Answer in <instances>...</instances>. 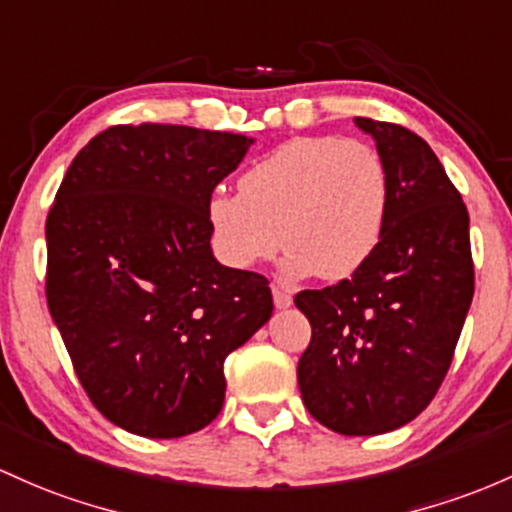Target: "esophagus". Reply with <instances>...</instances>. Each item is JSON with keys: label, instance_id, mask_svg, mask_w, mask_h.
<instances>
[{"label": "esophagus", "instance_id": "esophagus-1", "mask_svg": "<svg viewBox=\"0 0 512 512\" xmlns=\"http://www.w3.org/2000/svg\"><path fill=\"white\" fill-rule=\"evenodd\" d=\"M272 296H274V306H277V308H289L291 301H294L291 291L279 282L272 284Z\"/></svg>", "mask_w": 512, "mask_h": 512}]
</instances>
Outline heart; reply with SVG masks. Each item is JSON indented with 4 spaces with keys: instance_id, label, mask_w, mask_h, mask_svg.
<instances>
[{
    "instance_id": "b5f03b06",
    "label": "heart",
    "mask_w": 512,
    "mask_h": 512,
    "mask_svg": "<svg viewBox=\"0 0 512 512\" xmlns=\"http://www.w3.org/2000/svg\"><path fill=\"white\" fill-rule=\"evenodd\" d=\"M391 209V174L374 145L340 136L291 138L213 192L206 221L233 267L269 260L284 243L291 277L347 279L372 260Z\"/></svg>"
}]
</instances>
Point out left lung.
<instances>
[{"instance_id": "obj_1", "label": "left lung", "mask_w": 512, "mask_h": 512, "mask_svg": "<svg viewBox=\"0 0 512 512\" xmlns=\"http://www.w3.org/2000/svg\"><path fill=\"white\" fill-rule=\"evenodd\" d=\"M391 174L372 260L350 279L296 294L311 323L299 359L303 406L340 435L411 423L445 381L474 299L469 211L423 138L357 116Z\"/></svg>"}]
</instances>
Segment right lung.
I'll use <instances>...</instances> for the list:
<instances>
[{"mask_svg": "<svg viewBox=\"0 0 512 512\" xmlns=\"http://www.w3.org/2000/svg\"><path fill=\"white\" fill-rule=\"evenodd\" d=\"M252 138L121 123L72 160L48 211L46 299L94 408L170 440L221 413L223 362L272 316L267 277L211 252L206 201Z\"/></svg>", "mask_w": 512, "mask_h": 512, "instance_id": "add662e5", "label": "right lung"}]
</instances>
